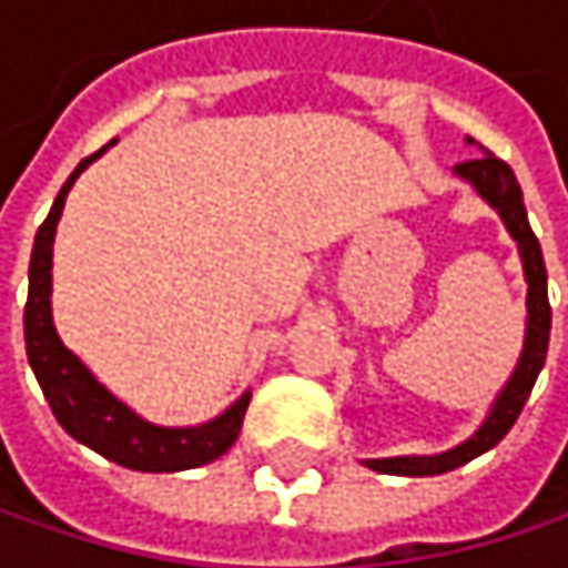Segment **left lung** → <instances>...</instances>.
I'll use <instances>...</instances> for the list:
<instances>
[{
	"label": "left lung",
	"mask_w": 568,
	"mask_h": 568,
	"mask_svg": "<svg viewBox=\"0 0 568 568\" xmlns=\"http://www.w3.org/2000/svg\"><path fill=\"white\" fill-rule=\"evenodd\" d=\"M457 173L464 180H470L480 196H487V203L504 216L510 236L519 246L523 256V270H526V283H529V295H526V345L519 355V365L507 382L504 395L497 397L490 417L484 420V427L460 447L437 454V457H385V460H365L372 470L378 474H397V477H434V474H447L454 467H464L467 460L480 457L484 450L497 447L507 430L516 424L526 397L532 392L539 368L546 362V348H549V325H552V308H549V292H546V266H542V250L536 233L529 230L526 220V206H523V193L519 183L513 176L510 164H504L497 154L484 151L480 158H470L464 164H457Z\"/></svg>",
	"instance_id": "left-lung-1"
}]
</instances>
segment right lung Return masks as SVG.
Returning a JSON list of instances; mask_svg holds the SVG:
<instances>
[{"label": "right lung", "instance_id": "right-lung-1", "mask_svg": "<svg viewBox=\"0 0 568 568\" xmlns=\"http://www.w3.org/2000/svg\"><path fill=\"white\" fill-rule=\"evenodd\" d=\"M101 154V151H98ZM98 154L84 158L74 173L64 180L55 196L45 223L36 233L32 263H29V302H26V352L29 365L42 385V395L49 400L55 420L84 447L98 450L101 457L144 470V474H173L203 467L216 457H223L233 440L240 437L243 414L250 407V395H243L226 414L203 427H154L131 414L114 395H108L91 372L61 345L55 325H52V240L55 223L64 206V196L78 173L84 171Z\"/></svg>", "mask_w": 568, "mask_h": 568}]
</instances>
